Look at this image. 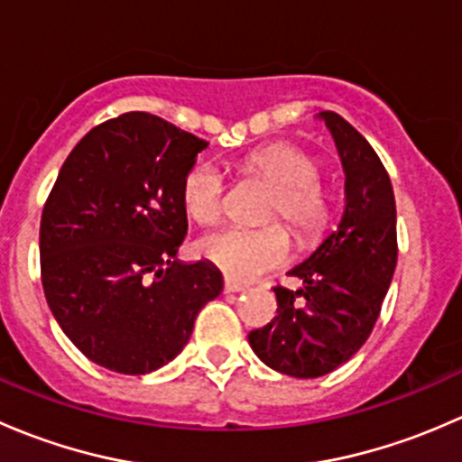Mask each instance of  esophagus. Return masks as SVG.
Wrapping results in <instances>:
<instances>
[{"label": "esophagus", "instance_id": "34e87169", "mask_svg": "<svg viewBox=\"0 0 462 462\" xmlns=\"http://www.w3.org/2000/svg\"><path fill=\"white\" fill-rule=\"evenodd\" d=\"M245 286H241V283H236L235 279H226V283H223V292L226 295H230V292H244Z\"/></svg>", "mask_w": 462, "mask_h": 462}]
</instances>
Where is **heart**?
<instances>
[{
	"label": "heart",
	"mask_w": 462,
	"mask_h": 462,
	"mask_svg": "<svg viewBox=\"0 0 462 462\" xmlns=\"http://www.w3.org/2000/svg\"><path fill=\"white\" fill-rule=\"evenodd\" d=\"M250 174L279 188L273 218L283 217L301 236H315L328 221V201L318 183V162L304 149L291 143H270L244 158ZM226 176L212 162H199L183 180V208L201 226H212L226 209ZM205 261L221 268L232 279L250 282L279 268L291 257V236L282 226L265 230L226 227L208 235L199 244Z\"/></svg>",
	"instance_id": "1"
}]
</instances>
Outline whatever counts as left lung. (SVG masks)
<instances>
[{
	"mask_svg": "<svg viewBox=\"0 0 462 462\" xmlns=\"http://www.w3.org/2000/svg\"><path fill=\"white\" fill-rule=\"evenodd\" d=\"M344 170V212L333 232L288 270L301 286H277V318L248 342L263 365L319 377L351 360L374 330L398 261L391 179L366 138L342 116L321 111Z\"/></svg>",
	"mask_w": 462,
	"mask_h": 462,
	"instance_id": "left-lung-1",
	"label": "left lung"
}]
</instances>
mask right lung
Instances as JSON below:
<instances>
[{"label": "right lung", "instance_id": "right-lung-1", "mask_svg": "<svg viewBox=\"0 0 462 462\" xmlns=\"http://www.w3.org/2000/svg\"><path fill=\"white\" fill-rule=\"evenodd\" d=\"M208 143L144 111L97 125L42 212V286L60 328L96 365L144 375L174 360L223 291L209 261L176 259L183 180Z\"/></svg>", "mask_w": 462, "mask_h": 462}]
</instances>
